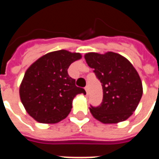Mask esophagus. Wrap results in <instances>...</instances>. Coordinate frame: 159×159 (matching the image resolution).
<instances>
[{
    "instance_id": "1",
    "label": "esophagus",
    "mask_w": 159,
    "mask_h": 159,
    "mask_svg": "<svg viewBox=\"0 0 159 159\" xmlns=\"http://www.w3.org/2000/svg\"><path fill=\"white\" fill-rule=\"evenodd\" d=\"M85 91H86L87 94H88V93H89V87H88V86L85 87Z\"/></svg>"
}]
</instances>
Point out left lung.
Wrapping results in <instances>:
<instances>
[{
    "instance_id": "8db88e82",
    "label": "left lung",
    "mask_w": 159,
    "mask_h": 159,
    "mask_svg": "<svg viewBox=\"0 0 159 159\" xmlns=\"http://www.w3.org/2000/svg\"><path fill=\"white\" fill-rule=\"evenodd\" d=\"M84 57L103 89L101 104L89 108L92 115L104 123H116L129 118L143 92L136 70L128 59L116 52H89Z\"/></svg>"
}]
</instances>
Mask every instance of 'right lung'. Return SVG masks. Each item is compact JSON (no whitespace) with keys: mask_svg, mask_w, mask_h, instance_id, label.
<instances>
[{"mask_svg":"<svg viewBox=\"0 0 159 159\" xmlns=\"http://www.w3.org/2000/svg\"><path fill=\"white\" fill-rule=\"evenodd\" d=\"M81 59L78 52L59 50L49 52L26 70L19 89L22 104L30 116L42 123H56L71 110L74 97L86 93L76 87L67 70Z\"/></svg>","mask_w":159,"mask_h":159,"instance_id":"right-lung-1","label":"right lung"}]
</instances>
